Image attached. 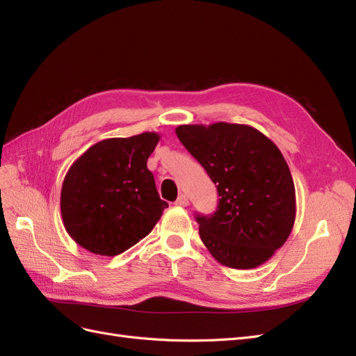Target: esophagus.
Here are the masks:
<instances>
[{"label":"esophagus","instance_id":"esophagus-1","mask_svg":"<svg viewBox=\"0 0 356 356\" xmlns=\"http://www.w3.org/2000/svg\"><path fill=\"white\" fill-rule=\"evenodd\" d=\"M175 204L177 207H188V197L186 195H179L175 200Z\"/></svg>","mask_w":356,"mask_h":356}]
</instances>
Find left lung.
<instances>
[{
	"instance_id": "8db88e82",
	"label": "left lung",
	"mask_w": 356,
	"mask_h": 356,
	"mask_svg": "<svg viewBox=\"0 0 356 356\" xmlns=\"http://www.w3.org/2000/svg\"><path fill=\"white\" fill-rule=\"evenodd\" d=\"M177 136L217 186L218 204L196 215L200 239L215 260L254 268L281 248L296 220V188L279 148L246 124H182Z\"/></svg>"
}]
</instances>
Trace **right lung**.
<instances>
[{"mask_svg": "<svg viewBox=\"0 0 356 356\" xmlns=\"http://www.w3.org/2000/svg\"><path fill=\"white\" fill-rule=\"evenodd\" d=\"M159 139L156 132L104 139L74 161L62 184L60 212L84 250L114 257L154 229L168 208L147 168Z\"/></svg>", "mask_w": 356, "mask_h": 356, "instance_id": "add662e5", "label": "right lung"}]
</instances>
